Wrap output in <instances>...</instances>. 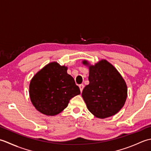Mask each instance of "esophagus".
I'll return each mask as SVG.
<instances>
[{"label":"esophagus","instance_id":"1","mask_svg":"<svg viewBox=\"0 0 151 151\" xmlns=\"http://www.w3.org/2000/svg\"><path fill=\"white\" fill-rule=\"evenodd\" d=\"M79 88H80V89H81V91L82 92V90H83V89H84V84H81V85H79Z\"/></svg>","mask_w":151,"mask_h":151}]
</instances>
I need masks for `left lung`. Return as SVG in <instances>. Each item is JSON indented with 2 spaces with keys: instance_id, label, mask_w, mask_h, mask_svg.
I'll return each mask as SVG.
<instances>
[{
  "instance_id": "8db88e82",
  "label": "left lung",
  "mask_w": 151,
  "mask_h": 151,
  "mask_svg": "<svg viewBox=\"0 0 151 151\" xmlns=\"http://www.w3.org/2000/svg\"><path fill=\"white\" fill-rule=\"evenodd\" d=\"M83 64L89 65L88 61ZM89 84L82 96L89 111L98 118L116 114L123 107L127 97V86L117 70L106 60L89 65Z\"/></svg>"
}]
</instances>
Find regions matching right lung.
Returning a JSON list of instances; mask_svg holds the SVG:
<instances>
[{"instance_id":"right-lung-1","label":"right lung","mask_w":151,"mask_h":151,"mask_svg":"<svg viewBox=\"0 0 151 151\" xmlns=\"http://www.w3.org/2000/svg\"><path fill=\"white\" fill-rule=\"evenodd\" d=\"M67 67L51 62L32 78L29 94L37 110L47 115H56L62 111L69 101L81 94L75 80L67 73Z\"/></svg>"}]
</instances>
